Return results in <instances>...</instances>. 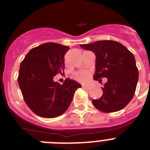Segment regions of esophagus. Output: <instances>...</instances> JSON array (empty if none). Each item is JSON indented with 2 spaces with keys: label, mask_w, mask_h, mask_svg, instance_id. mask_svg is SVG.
Wrapping results in <instances>:
<instances>
[{
  "label": "esophagus",
  "mask_w": 150,
  "mask_h": 150,
  "mask_svg": "<svg viewBox=\"0 0 150 150\" xmlns=\"http://www.w3.org/2000/svg\"><path fill=\"white\" fill-rule=\"evenodd\" d=\"M83 88H86V89H90L91 86H83Z\"/></svg>",
  "instance_id": "1"
}]
</instances>
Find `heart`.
<instances>
[{"mask_svg":"<svg viewBox=\"0 0 150 150\" xmlns=\"http://www.w3.org/2000/svg\"><path fill=\"white\" fill-rule=\"evenodd\" d=\"M90 76L91 72L88 71H80L74 74V79L79 83H86L88 81Z\"/></svg>","mask_w":150,"mask_h":150,"instance_id":"1","label":"heart"}]
</instances>
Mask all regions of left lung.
Segmentation results:
<instances>
[{
    "label": "left lung",
    "instance_id": "left-lung-1",
    "mask_svg": "<svg viewBox=\"0 0 150 150\" xmlns=\"http://www.w3.org/2000/svg\"><path fill=\"white\" fill-rule=\"evenodd\" d=\"M80 46L95 54L94 79L107 78L101 88L104 94L99 99L92 100L93 105L104 112L123 109L133 98L138 81V69L133 54L114 40L96 41Z\"/></svg>",
    "mask_w": 150,
    "mask_h": 150
}]
</instances>
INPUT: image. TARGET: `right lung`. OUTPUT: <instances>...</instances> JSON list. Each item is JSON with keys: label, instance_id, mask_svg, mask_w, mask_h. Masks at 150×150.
I'll return each mask as SVG.
<instances>
[{"label": "right lung", "instance_id": "obj_1", "mask_svg": "<svg viewBox=\"0 0 150 150\" xmlns=\"http://www.w3.org/2000/svg\"><path fill=\"white\" fill-rule=\"evenodd\" d=\"M70 47L46 43L28 52L20 64L18 83L24 100L33 112L45 118H55L65 112L74 93L82 86L66 79L62 85L53 80L64 68V55Z\"/></svg>", "mask_w": 150, "mask_h": 150}]
</instances>
